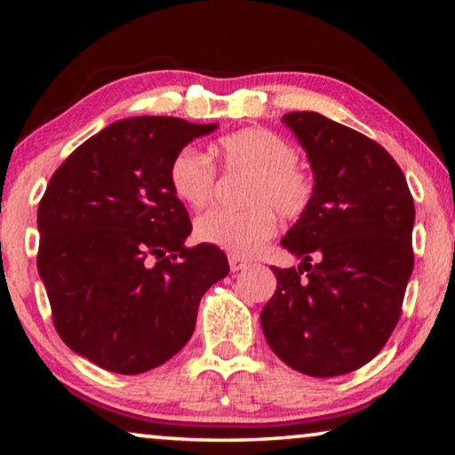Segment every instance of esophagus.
Listing matches in <instances>:
<instances>
[{"label":"esophagus","instance_id":"obj_1","mask_svg":"<svg viewBox=\"0 0 455 455\" xmlns=\"http://www.w3.org/2000/svg\"><path fill=\"white\" fill-rule=\"evenodd\" d=\"M228 265H230V271L233 273H236V271H243V268H246V260L244 259H241V257H236V255H230L228 257Z\"/></svg>","mask_w":455,"mask_h":455}]
</instances>
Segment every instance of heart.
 Wrapping results in <instances>:
<instances>
[{"label":"heart","instance_id":"1","mask_svg":"<svg viewBox=\"0 0 455 455\" xmlns=\"http://www.w3.org/2000/svg\"><path fill=\"white\" fill-rule=\"evenodd\" d=\"M217 156L225 171L251 176L244 187L243 211L211 209L195 222L200 243L219 246L236 257H252L276 230V214L297 220L315 198V179L297 160V148L268 128H244L222 136ZM168 180L174 196L188 206L209 203L217 180L211 158L192 146L174 154Z\"/></svg>","mask_w":455,"mask_h":455}]
</instances>
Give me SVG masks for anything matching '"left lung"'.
<instances>
[{
  "instance_id": "left-lung-1",
  "label": "left lung",
  "mask_w": 455,
  "mask_h": 455,
  "mask_svg": "<svg viewBox=\"0 0 455 455\" xmlns=\"http://www.w3.org/2000/svg\"><path fill=\"white\" fill-rule=\"evenodd\" d=\"M283 122L309 158L315 198L281 241L303 263L271 267L276 291L260 327L291 369L335 377L369 363L397 325L413 271V196L371 138L317 112Z\"/></svg>"
}]
</instances>
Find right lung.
Segmentation results:
<instances>
[{"mask_svg": "<svg viewBox=\"0 0 455 455\" xmlns=\"http://www.w3.org/2000/svg\"><path fill=\"white\" fill-rule=\"evenodd\" d=\"M217 124L172 116L114 122L78 146L37 206V273L68 347L106 371L138 375L176 355L200 299L228 275L219 246H184L176 152Z\"/></svg>", "mask_w": 455, "mask_h": 455, "instance_id": "right-lung-1", "label": "right lung"}]
</instances>
